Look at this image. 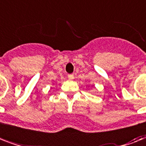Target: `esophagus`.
Instances as JSON below:
<instances>
[{
  "mask_svg": "<svg viewBox=\"0 0 146 146\" xmlns=\"http://www.w3.org/2000/svg\"><path fill=\"white\" fill-rule=\"evenodd\" d=\"M68 79L70 80H73L74 79V76L73 74H69L68 75Z\"/></svg>",
  "mask_w": 146,
  "mask_h": 146,
  "instance_id": "esophagus-1",
  "label": "esophagus"
}]
</instances>
